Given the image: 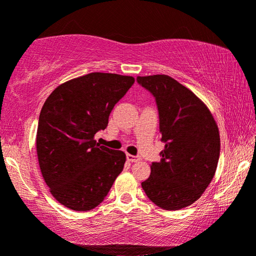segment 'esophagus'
<instances>
[{"label":"esophagus","mask_w":256,"mask_h":256,"mask_svg":"<svg viewBox=\"0 0 256 256\" xmlns=\"http://www.w3.org/2000/svg\"><path fill=\"white\" fill-rule=\"evenodd\" d=\"M127 160L130 161V162H137V161L140 160V156H132L127 153Z\"/></svg>","instance_id":"1"}]
</instances>
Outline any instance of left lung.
Instances as JSON below:
<instances>
[{
    "label": "left lung",
    "instance_id": "8db88e82",
    "mask_svg": "<svg viewBox=\"0 0 256 256\" xmlns=\"http://www.w3.org/2000/svg\"><path fill=\"white\" fill-rule=\"evenodd\" d=\"M156 97L159 111L161 160L151 164L142 188L166 210L196 202L213 180L220 158V132L206 104L190 89L164 74L137 76Z\"/></svg>",
    "mask_w": 256,
    "mask_h": 256
}]
</instances>
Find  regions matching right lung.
Segmentation results:
<instances>
[{"mask_svg":"<svg viewBox=\"0 0 256 256\" xmlns=\"http://www.w3.org/2000/svg\"><path fill=\"white\" fill-rule=\"evenodd\" d=\"M135 78L89 73L66 81L42 106L36 153L50 194L70 210L86 212L103 202L122 172V151L100 146L95 134L108 127L110 113Z\"/></svg>","mask_w":256,"mask_h":256,"instance_id":"right-lung-1","label":"right lung"}]
</instances>
